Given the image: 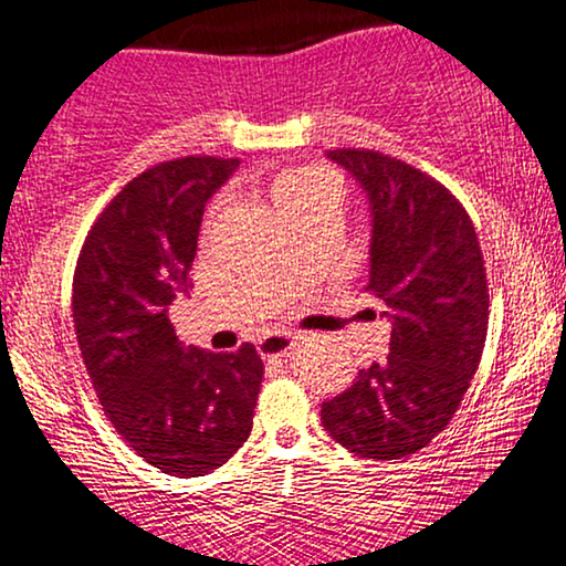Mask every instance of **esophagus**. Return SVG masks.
Returning <instances> with one entry per match:
<instances>
[{
  "label": "esophagus",
  "mask_w": 566,
  "mask_h": 566,
  "mask_svg": "<svg viewBox=\"0 0 566 566\" xmlns=\"http://www.w3.org/2000/svg\"><path fill=\"white\" fill-rule=\"evenodd\" d=\"M294 344H297V336H292V333H269L259 340V354L269 359V356H282L286 352H292Z\"/></svg>",
  "instance_id": "34e87169"
}]
</instances>
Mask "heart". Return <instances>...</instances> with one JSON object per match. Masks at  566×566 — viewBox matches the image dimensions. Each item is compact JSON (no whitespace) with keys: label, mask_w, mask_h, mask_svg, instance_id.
<instances>
[{"label":"heart","mask_w":566,"mask_h":566,"mask_svg":"<svg viewBox=\"0 0 566 566\" xmlns=\"http://www.w3.org/2000/svg\"><path fill=\"white\" fill-rule=\"evenodd\" d=\"M269 195H272L282 218H286V214L300 210L307 202L333 197V181L328 174L315 169V166H297V169H282L280 174H274Z\"/></svg>","instance_id":"heart-1"}]
</instances>
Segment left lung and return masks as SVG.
<instances>
[{"mask_svg": "<svg viewBox=\"0 0 566 566\" xmlns=\"http://www.w3.org/2000/svg\"><path fill=\"white\" fill-rule=\"evenodd\" d=\"M369 205V284L392 325L389 356L323 402V428L361 459H402L439 436L488 338L490 294L472 220L428 174L377 150L325 154Z\"/></svg>", "mask_w": 566, "mask_h": 566, "instance_id": "left-lung-1", "label": "left lung"}]
</instances>
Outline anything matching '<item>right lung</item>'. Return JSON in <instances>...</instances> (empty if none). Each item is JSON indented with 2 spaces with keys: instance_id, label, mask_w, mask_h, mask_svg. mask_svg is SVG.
<instances>
[{
  "instance_id": "obj_1",
  "label": "right lung",
  "mask_w": 566,
  "mask_h": 566,
  "mask_svg": "<svg viewBox=\"0 0 566 566\" xmlns=\"http://www.w3.org/2000/svg\"><path fill=\"white\" fill-rule=\"evenodd\" d=\"M238 158L187 156L127 181L86 235L74 272L78 352L102 410L130 449L174 476L226 464L253 428L256 346H185L169 305L189 286L205 205Z\"/></svg>"
}]
</instances>
